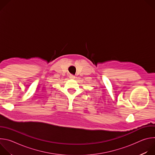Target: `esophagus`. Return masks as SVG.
<instances>
[{
  "mask_svg": "<svg viewBox=\"0 0 155 155\" xmlns=\"http://www.w3.org/2000/svg\"><path fill=\"white\" fill-rule=\"evenodd\" d=\"M69 78H71V79H74V78H75V77L74 75H69Z\"/></svg>",
  "mask_w": 155,
  "mask_h": 155,
  "instance_id": "34e87169",
  "label": "esophagus"
}]
</instances>
